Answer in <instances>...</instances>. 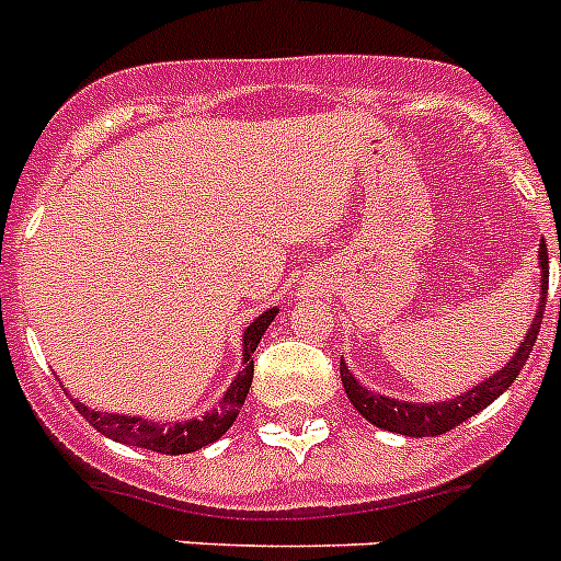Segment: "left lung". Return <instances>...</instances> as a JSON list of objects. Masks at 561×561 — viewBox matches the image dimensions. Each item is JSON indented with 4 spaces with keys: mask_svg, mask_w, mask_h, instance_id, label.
Instances as JSON below:
<instances>
[{
    "mask_svg": "<svg viewBox=\"0 0 561 561\" xmlns=\"http://www.w3.org/2000/svg\"><path fill=\"white\" fill-rule=\"evenodd\" d=\"M539 267H541V296H539V311H536V320H533L530 331H527L525 343L518 345V352L510 357L507 366H502V371H495L490 380L478 383L476 389L463 391L458 398L444 400V403H409V400H394L386 398V394H377V391L366 389L359 383L357 377L348 371L343 359H340V377H343L345 394L352 400V407L357 409L368 423H375L386 432H398V435H409V438H435V435H444V432L461 426L467 417L478 414L481 409H486L499 394L507 391V386L518 377V371L525 368L527 357H530L533 345H536V334L541 328V317H545V305H548V248H545V239L539 244ZM561 305V302H559Z\"/></svg>",
    "mask_w": 561,
    "mask_h": 561,
    "instance_id": "1",
    "label": "left lung"
}]
</instances>
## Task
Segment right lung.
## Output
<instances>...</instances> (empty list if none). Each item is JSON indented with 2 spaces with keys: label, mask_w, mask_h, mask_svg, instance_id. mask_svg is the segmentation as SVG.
Wrapping results in <instances>:
<instances>
[{
  "label": "right lung",
  "mask_w": 561,
  "mask_h": 561,
  "mask_svg": "<svg viewBox=\"0 0 561 561\" xmlns=\"http://www.w3.org/2000/svg\"><path fill=\"white\" fill-rule=\"evenodd\" d=\"M279 313V308H267L265 313H259L256 320L250 322L244 336H241V371L225 391V398L218 403V409L193 417V421L181 423H158L144 421V417H131V414H112V412H94L85 403L75 400L77 412L83 414L85 421L98 432H103L106 438L117 440V444L140 446V449H152V453L163 455H186L202 449L207 444H216L230 426H233L236 414L241 412L244 400H248L250 383H253V352L259 348V340L273 322V317Z\"/></svg>",
  "instance_id": "1"
}]
</instances>
